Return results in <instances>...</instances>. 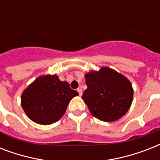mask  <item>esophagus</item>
I'll return each instance as SVG.
<instances>
[{
  "label": "esophagus",
  "instance_id": "34e87169",
  "mask_svg": "<svg viewBox=\"0 0 160 160\" xmlns=\"http://www.w3.org/2000/svg\"><path fill=\"white\" fill-rule=\"evenodd\" d=\"M77 91H78V93H79L80 96H81V95H82V89H81V88H78Z\"/></svg>",
  "mask_w": 160,
  "mask_h": 160
}]
</instances>
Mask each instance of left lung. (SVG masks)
I'll return each mask as SVG.
<instances>
[{
	"instance_id": "1",
	"label": "left lung",
	"mask_w": 160,
	"mask_h": 160,
	"mask_svg": "<svg viewBox=\"0 0 160 160\" xmlns=\"http://www.w3.org/2000/svg\"><path fill=\"white\" fill-rule=\"evenodd\" d=\"M85 84L82 99L93 116L111 122L126 114L133 100V88L124 75L103 67L86 74Z\"/></svg>"
}]
</instances>
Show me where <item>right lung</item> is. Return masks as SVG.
Listing matches in <instances>:
<instances>
[{
    "label": "right lung",
    "mask_w": 160,
    "mask_h": 160,
    "mask_svg": "<svg viewBox=\"0 0 160 160\" xmlns=\"http://www.w3.org/2000/svg\"><path fill=\"white\" fill-rule=\"evenodd\" d=\"M79 95L69 83L56 75L37 78L21 95V105L27 116L40 124L57 122L65 114L68 104Z\"/></svg>",
    "instance_id": "1"
}]
</instances>
